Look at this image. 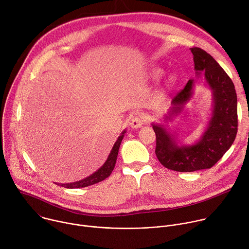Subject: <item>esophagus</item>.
<instances>
[{
	"mask_svg": "<svg viewBox=\"0 0 249 249\" xmlns=\"http://www.w3.org/2000/svg\"><path fill=\"white\" fill-rule=\"evenodd\" d=\"M144 124V120L142 117L140 116H136V117H133L130 121V126L132 128H139L142 126V124Z\"/></svg>",
	"mask_w": 249,
	"mask_h": 249,
	"instance_id": "esophagus-1",
	"label": "esophagus"
}]
</instances>
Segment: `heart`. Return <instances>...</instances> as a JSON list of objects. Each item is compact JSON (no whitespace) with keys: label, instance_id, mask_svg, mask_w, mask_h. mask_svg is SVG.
Instances as JSON below:
<instances>
[{"label":"heart","instance_id":"1","mask_svg":"<svg viewBox=\"0 0 249 249\" xmlns=\"http://www.w3.org/2000/svg\"><path fill=\"white\" fill-rule=\"evenodd\" d=\"M164 73H165V71H164L163 69H161L159 67H156V68L152 69L150 74H151V77L153 79L158 80L164 75ZM177 83H178V75L176 73H172L164 81L162 89H163V91H170V90H172L176 87Z\"/></svg>","mask_w":249,"mask_h":249}]
</instances>
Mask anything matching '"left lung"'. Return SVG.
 <instances>
[{"instance_id": "left-lung-1", "label": "left lung", "mask_w": 249, "mask_h": 249, "mask_svg": "<svg viewBox=\"0 0 249 249\" xmlns=\"http://www.w3.org/2000/svg\"><path fill=\"white\" fill-rule=\"evenodd\" d=\"M190 51L196 74H204L206 85L212 92L213 108L205 131L194 144L178 145L167 124H152L158 160L167 169L177 172L210 169L229 150L237 132V98L231 79L204 50L194 47ZM194 84L193 79L188 80L173 98L172 107L164 117L165 123L181 113L193 95Z\"/></svg>"}]
</instances>
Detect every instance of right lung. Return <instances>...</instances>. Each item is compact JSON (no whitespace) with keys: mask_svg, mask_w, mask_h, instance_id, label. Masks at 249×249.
I'll use <instances>...</instances> for the list:
<instances>
[{"mask_svg":"<svg viewBox=\"0 0 249 249\" xmlns=\"http://www.w3.org/2000/svg\"><path fill=\"white\" fill-rule=\"evenodd\" d=\"M125 129L121 133V135L118 137L117 141L115 142L112 150L106 160V162L104 163V165L98 169L95 173H93L92 175H90L89 177L75 181V182H71V183H58L61 186H64L66 188H80V187H86L95 183L100 182L102 180H104L105 178H107L113 172L115 165H116V161H117V157H118V153H119V149H120V145L122 143V140L124 136L125 133Z\"/></svg>","mask_w":249,"mask_h":249,"instance_id":"1","label":"right lung"}]
</instances>
